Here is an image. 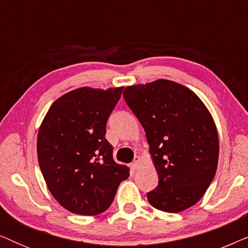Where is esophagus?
Listing matches in <instances>:
<instances>
[{"instance_id":"1","label":"esophagus","mask_w":248,"mask_h":248,"mask_svg":"<svg viewBox=\"0 0 248 248\" xmlns=\"http://www.w3.org/2000/svg\"><path fill=\"white\" fill-rule=\"evenodd\" d=\"M140 160H141L140 157H135L134 161L132 162V165H131V168L133 169V170H135V169H137V168L139 167V162H140Z\"/></svg>"}]
</instances>
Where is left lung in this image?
Masks as SVG:
<instances>
[{
  "label": "left lung",
  "instance_id": "left-lung-1",
  "mask_svg": "<svg viewBox=\"0 0 248 248\" xmlns=\"http://www.w3.org/2000/svg\"><path fill=\"white\" fill-rule=\"evenodd\" d=\"M123 96L144 128L158 172L149 203L169 213L191 208L218 166V132L208 108L188 88L164 79L126 87Z\"/></svg>",
  "mask_w": 248,
  "mask_h": 248
}]
</instances>
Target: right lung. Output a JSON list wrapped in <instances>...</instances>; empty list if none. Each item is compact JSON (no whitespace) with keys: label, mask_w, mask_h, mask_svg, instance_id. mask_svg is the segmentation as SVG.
<instances>
[{"label":"right lung","mask_w":248,"mask_h":248,"mask_svg":"<svg viewBox=\"0 0 248 248\" xmlns=\"http://www.w3.org/2000/svg\"><path fill=\"white\" fill-rule=\"evenodd\" d=\"M123 87L79 88L63 94L47 111L37 137V155L47 187L67 211L96 216L109 208L130 176L113 158L107 120Z\"/></svg>","instance_id":"obj_1"}]
</instances>
